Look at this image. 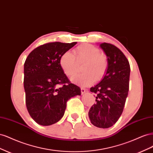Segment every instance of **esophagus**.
Listing matches in <instances>:
<instances>
[{
    "mask_svg": "<svg viewBox=\"0 0 153 153\" xmlns=\"http://www.w3.org/2000/svg\"><path fill=\"white\" fill-rule=\"evenodd\" d=\"M86 91H87V89H85L84 87H81V93H82V94H84Z\"/></svg>",
    "mask_w": 153,
    "mask_h": 153,
    "instance_id": "1",
    "label": "esophagus"
}]
</instances>
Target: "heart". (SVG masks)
<instances>
[{"mask_svg":"<svg viewBox=\"0 0 153 153\" xmlns=\"http://www.w3.org/2000/svg\"><path fill=\"white\" fill-rule=\"evenodd\" d=\"M70 52H64L59 59V64L64 73L68 76L75 74L78 68L77 62H83L82 70L71 78V81L78 85L87 86L93 83L94 79H102L107 71L108 61L106 55L100 52L98 48L90 44L78 46Z\"/></svg>","mask_w":153,"mask_h":153,"instance_id":"b5f03b06","label":"heart"}]
</instances>
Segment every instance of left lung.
I'll list each match as a JSON object with an SVG mask.
<instances>
[{"label": "left lung", "mask_w": 153, "mask_h": 153, "mask_svg": "<svg viewBox=\"0 0 153 153\" xmlns=\"http://www.w3.org/2000/svg\"><path fill=\"white\" fill-rule=\"evenodd\" d=\"M108 61L107 71L101 81L90 91L96 96V103L89 111L94 126L108 128L115 124L123 113L129 91L130 66L127 58L115 46L100 44Z\"/></svg>", "instance_id": "1"}]
</instances>
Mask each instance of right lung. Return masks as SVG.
Segmentation results:
<instances>
[{"mask_svg":"<svg viewBox=\"0 0 153 153\" xmlns=\"http://www.w3.org/2000/svg\"><path fill=\"white\" fill-rule=\"evenodd\" d=\"M76 42L48 43L33 50L24 64L25 103L30 117L42 126L56 123L64 114L69 99L81 94L59 64L61 55Z\"/></svg>","mask_w":153,"mask_h":153,"instance_id":"obj_1","label":"right lung"}]
</instances>
